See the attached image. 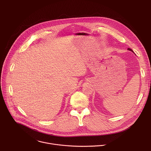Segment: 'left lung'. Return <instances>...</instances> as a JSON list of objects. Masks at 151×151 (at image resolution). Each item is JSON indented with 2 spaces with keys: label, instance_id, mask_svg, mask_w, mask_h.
<instances>
[{
  "label": "left lung",
  "instance_id": "1",
  "mask_svg": "<svg viewBox=\"0 0 151 151\" xmlns=\"http://www.w3.org/2000/svg\"><path fill=\"white\" fill-rule=\"evenodd\" d=\"M128 50H130V51H132V52H133V51L132 49H130V48H128Z\"/></svg>",
  "mask_w": 151,
  "mask_h": 151
}]
</instances>
